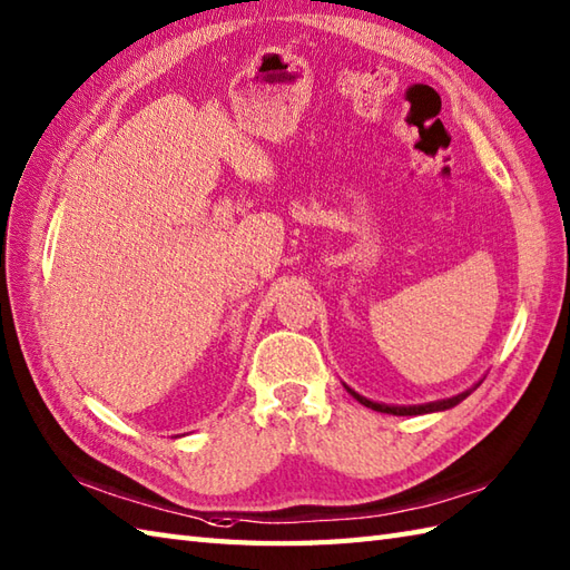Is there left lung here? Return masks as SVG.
Instances as JSON below:
<instances>
[{"label": "left lung", "instance_id": "left-lung-1", "mask_svg": "<svg viewBox=\"0 0 570 570\" xmlns=\"http://www.w3.org/2000/svg\"><path fill=\"white\" fill-rule=\"evenodd\" d=\"M481 383V381H479ZM479 383H475L473 389H479ZM356 401H360L362 405H366V407H372V410H376V413H389V415H425V413H436V410H449V407H454V405H459L461 401L466 399V395H471V391L473 389H469V391H464V393H459V395H452V399H444V401H434V403H425V405H386V403H374V401H368V399H364V395H360L356 391H352L350 386H345Z\"/></svg>", "mask_w": 570, "mask_h": 570}]
</instances>
